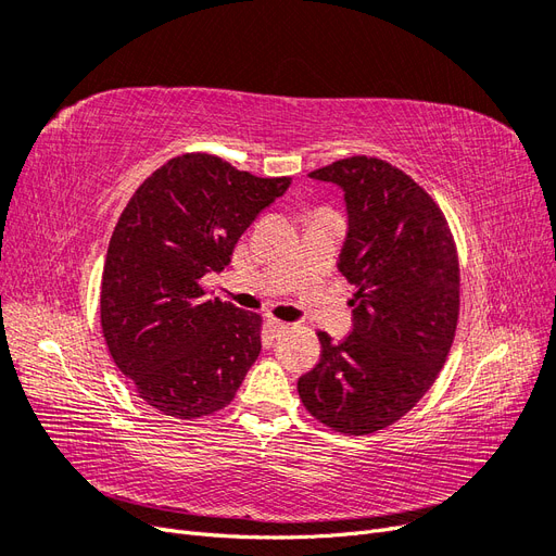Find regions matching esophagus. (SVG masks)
Segmentation results:
<instances>
[{"label": "esophagus", "instance_id": "34e87169", "mask_svg": "<svg viewBox=\"0 0 556 556\" xmlns=\"http://www.w3.org/2000/svg\"><path fill=\"white\" fill-rule=\"evenodd\" d=\"M266 327H268V331H271V336H280V333H285V331L290 329L288 323H280V319H276V317H268L266 319Z\"/></svg>", "mask_w": 556, "mask_h": 556}]
</instances>
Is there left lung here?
Returning a JSON list of instances; mask_svg holds the SVG:
<instances>
[{
  "mask_svg": "<svg viewBox=\"0 0 556 556\" xmlns=\"http://www.w3.org/2000/svg\"><path fill=\"white\" fill-rule=\"evenodd\" d=\"M343 190L348 233L339 271L355 285L352 331L296 387L319 422L364 435L394 425L427 394L452 348L459 264L441 208L403 172L348 157L308 174Z\"/></svg>",
  "mask_w": 556,
  "mask_h": 556,
  "instance_id": "8db88e82",
  "label": "left lung"
}]
</instances>
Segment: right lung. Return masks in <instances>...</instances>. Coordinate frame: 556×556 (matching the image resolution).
<instances>
[{"mask_svg":"<svg viewBox=\"0 0 556 556\" xmlns=\"http://www.w3.org/2000/svg\"><path fill=\"white\" fill-rule=\"evenodd\" d=\"M292 178H257L220 157H174L134 192L109 243L102 331L137 394L164 415L225 408L262 350L257 313L201 290Z\"/></svg>","mask_w":556,"mask_h":556,"instance_id":"obj_1","label":"right lung"}]
</instances>
